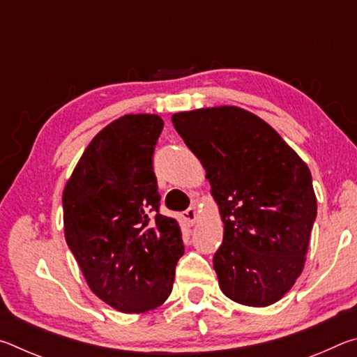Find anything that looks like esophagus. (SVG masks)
Instances as JSON below:
<instances>
[{
  "label": "esophagus",
  "mask_w": 357,
  "mask_h": 357,
  "mask_svg": "<svg viewBox=\"0 0 357 357\" xmlns=\"http://www.w3.org/2000/svg\"><path fill=\"white\" fill-rule=\"evenodd\" d=\"M181 217H183V220H184L189 227H192L193 223H195V222H197V219H198L195 208H189L187 211H184L183 215H181Z\"/></svg>",
  "instance_id": "34e87169"
}]
</instances>
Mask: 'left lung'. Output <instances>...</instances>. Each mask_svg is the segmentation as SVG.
<instances>
[{"label": "left lung", "mask_w": 357, "mask_h": 357, "mask_svg": "<svg viewBox=\"0 0 357 357\" xmlns=\"http://www.w3.org/2000/svg\"><path fill=\"white\" fill-rule=\"evenodd\" d=\"M172 121L202 162L219 206L223 243L213 263L222 293L249 307L280 301L304 269L317 217L309 167L241 107L179 112Z\"/></svg>", "instance_id": "1"}]
</instances>
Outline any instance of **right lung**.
<instances>
[{
  "instance_id": "1",
  "label": "right lung",
  "mask_w": 357,
  "mask_h": 357,
  "mask_svg": "<svg viewBox=\"0 0 357 357\" xmlns=\"http://www.w3.org/2000/svg\"><path fill=\"white\" fill-rule=\"evenodd\" d=\"M159 114H124L88 144L63 192L64 236L91 291L113 309L144 313L172 293L184 244L159 214L153 172Z\"/></svg>"
}]
</instances>
